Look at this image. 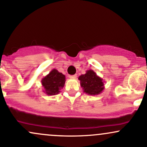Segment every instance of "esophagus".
Returning <instances> with one entry per match:
<instances>
[{
  "instance_id": "esophagus-1",
  "label": "esophagus",
  "mask_w": 147,
  "mask_h": 147,
  "mask_svg": "<svg viewBox=\"0 0 147 147\" xmlns=\"http://www.w3.org/2000/svg\"><path fill=\"white\" fill-rule=\"evenodd\" d=\"M77 75H69V77H70V78H71V79H75V78H77Z\"/></svg>"
}]
</instances>
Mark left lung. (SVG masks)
Masks as SVG:
<instances>
[{"instance_id":"obj_1","label":"left lung","mask_w":147,"mask_h":147,"mask_svg":"<svg viewBox=\"0 0 147 147\" xmlns=\"http://www.w3.org/2000/svg\"><path fill=\"white\" fill-rule=\"evenodd\" d=\"M80 85L84 92L90 95H97L104 89V81L92 70H87L84 75L79 77Z\"/></svg>"}]
</instances>
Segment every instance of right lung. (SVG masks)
<instances>
[{
	"instance_id": "obj_1",
	"label": "right lung",
	"mask_w": 147,
	"mask_h": 147,
	"mask_svg": "<svg viewBox=\"0 0 147 147\" xmlns=\"http://www.w3.org/2000/svg\"><path fill=\"white\" fill-rule=\"evenodd\" d=\"M65 82V76L56 69H52L51 72L43 77L41 80L44 91L48 95H55L59 93Z\"/></svg>"
}]
</instances>
